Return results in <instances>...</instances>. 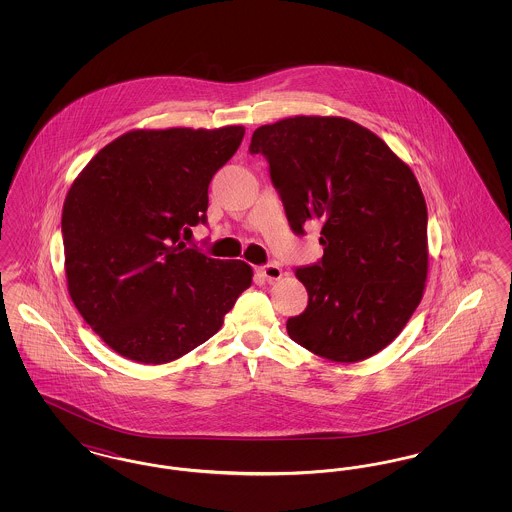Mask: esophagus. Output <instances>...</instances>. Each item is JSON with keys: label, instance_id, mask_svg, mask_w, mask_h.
<instances>
[{"label": "esophagus", "instance_id": "1", "mask_svg": "<svg viewBox=\"0 0 512 512\" xmlns=\"http://www.w3.org/2000/svg\"><path fill=\"white\" fill-rule=\"evenodd\" d=\"M259 274L263 278H267L268 282L280 280L282 278V268L278 267V265H265V267L259 268Z\"/></svg>", "mask_w": 512, "mask_h": 512}]
</instances>
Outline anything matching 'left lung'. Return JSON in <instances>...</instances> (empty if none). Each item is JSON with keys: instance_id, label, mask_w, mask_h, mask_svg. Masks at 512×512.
Segmentation results:
<instances>
[{"instance_id": "1", "label": "left lung", "mask_w": 512, "mask_h": 512, "mask_svg": "<svg viewBox=\"0 0 512 512\" xmlns=\"http://www.w3.org/2000/svg\"><path fill=\"white\" fill-rule=\"evenodd\" d=\"M251 153L268 161L295 234L320 230L322 259L295 268L309 305L286 328L336 363L376 355L418 307L428 274V209L409 165L365 126L290 117L259 126Z\"/></svg>"}]
</instances>
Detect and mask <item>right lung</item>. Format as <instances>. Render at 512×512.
I'll list each match as a JSON object with an SVG mask.
<instances>
[{"label":"right lung","mask_w":512,"mask_h":512,"mask_svg":"<svg viewBox=\"0 0 512 512\" xmlns=\"http://www.w3.org/2000/svg\"><path fill=\"white\" fill-rule=\"evenodd\" d=\"M244 126L132 130L74 180L61 217L67 286L90 328L122 357L163 365L215 336L251 286L244 261L180 240L207 222L209 182Z\"/></svg>","instance_id":"right-lung-1"}]
</instances>
